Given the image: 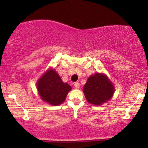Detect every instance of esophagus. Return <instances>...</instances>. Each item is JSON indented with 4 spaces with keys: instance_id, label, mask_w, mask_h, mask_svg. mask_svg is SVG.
Segmentation results:
<instances>
[{
    "instance_id": "esophagus-1",
    "label": "esophagus",
    "mask_w": 148,
    "mask_h": 148,
    "mask_svg": "<svg viewBox=\"0 0 148 148\" xmlns=\"http://www.w3.org/2000/svg\"><path fill=\"white\" fill-rule=\"evenodd\" d=\"M74 88H75V89H79V88H80V84H79V83H74Z\"/></svg>"
}]
</instances>
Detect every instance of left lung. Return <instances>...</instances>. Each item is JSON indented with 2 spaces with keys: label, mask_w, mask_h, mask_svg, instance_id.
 I'll list each match as a JSON object with an SVG mask.
<instances>
[{
  "label": "left lung",
  "mask_w": 148,
  "mask_h": 148,
  "mask_svg": "<svg viewBox=\"0 0 148 148\" xmlns=\"http://www.w3.org/2000/svg\"><path fill=\"white\" fill-rule=\"evenodd\" d=\"M83 91L88 102L100 106L111 99L115 87L106 74L96 73L88 78Z\"/></svg>",
  "instance_id": "1"
}]
</instances>
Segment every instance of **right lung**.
I'll use <instances>...</instances> for the list:
<instances>
[{
	"label": "right lung",
	"instance_id": "obj_1",
	"mask_svg": "<svg viewBox=\"0 0 148 148\" xmlns=\"http://www.w3.org/2000/svg\"><path fill=\"white\" fill-rule=\"evenodd\" d=\"M37 89L42 100L52 106L62 104L72 87L64 83L55 69L49 68L37 80Z\"/></svg>",
	"mask_w": 148,
	"mask_h": 148
}]
</instances>
